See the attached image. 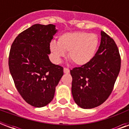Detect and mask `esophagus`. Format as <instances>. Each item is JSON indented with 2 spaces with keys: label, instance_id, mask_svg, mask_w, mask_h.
Wrapping results in <instances>:
<instances>
[{
  "label": "esophagus",
  "instance_id": "esophagus-1",
  "mask_svg": "<svg viewBox=\"0 0 129 129\" xmlns=\"http://www.w3.org/2000/svg\"><path fill=\"white\" fill-rule=\"evenodd\" d=\"M63 72H64L65 74H69L70 73V70L67 68H63Z\"/></svg>",
  "mask_w": 129,
  "mask_h": 129
}]
</instances>
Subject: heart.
<instances>
[{"instance_id":"obj_1","label":"heart","mask_w":129,"mask_h":129,"mask_svg":"<svg viewBox=\"0 0 129 129\" xmlns=\"http://www.w3.org/2000/svg\"><path fill=\"white\" fill-rule=\"evenodd\" d=\"M99 39L95 33L84 31L66 33L58 37L57 42H51L49 49L55 61L59 63L68 52V57L74 64H87L94 57Z\"/></svg>"}]
</instances>
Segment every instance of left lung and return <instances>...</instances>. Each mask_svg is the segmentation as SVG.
<instances>
[{
    "instance_id": "obj_1",
    "label": "left lung",
    "mask_w": 129,
    "mask_h": 129,
    "mask_svg": "<svg viewBox=\"0 0 129 129\" xmlns=\"http://www.w3.org/2000/svg\"><path fill=\"white\" fill-rule=\"evenodd\" d=\"M120 65V53L114 39L101 31L100 45L92 60L70 70L75 102L88 109L105 102L114 88Z\"/></svg>"
}]
</instances>
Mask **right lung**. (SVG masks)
<instances>
[{"mask_svg":"<svg viewBox=\"0 0 129 129\" xmlns=\"http://www.w3.org/2000/svg\"><path fill=\"white\" fill-rule=\"evenodd\" d=\"M55 25L35 24L19 33L11 45L9 70L22 98L35 107L53 100L55 87L63 75V67L49 59Z\"/></svg>","mask_w":129,"mask_h":129,"instance_id":"obj_1","label":"right lung"}]
</instances>
